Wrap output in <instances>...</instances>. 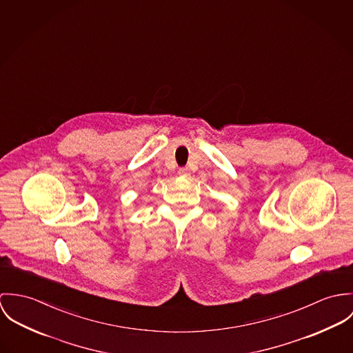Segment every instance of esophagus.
<instances>
[{"instance_id":"34e87169","label":"esophagus","mask_w":353,"mask_h":353,"mask_svg":"<svg viewBox=\"0 0 353 353\" xmlns=\"http://www.w3.org/2000/svg\"><path fill=\"white\" fill-rule=\"evenodd\" d=\"M179 174H180L181 177H190L191 172H190L188 168H181V169H179Z\"/></svg>"}]
</instances>
